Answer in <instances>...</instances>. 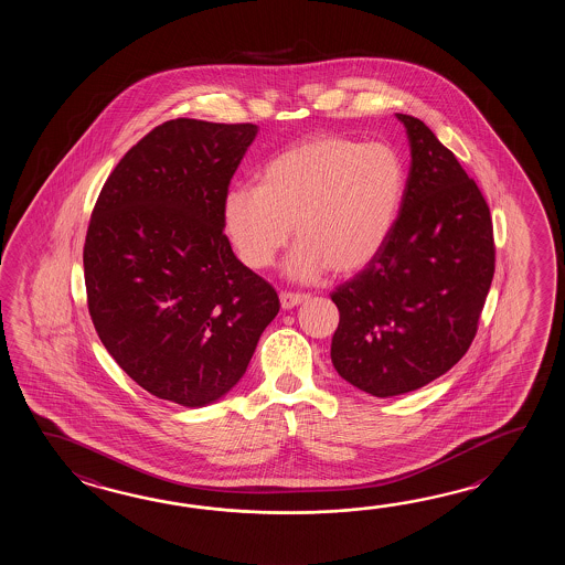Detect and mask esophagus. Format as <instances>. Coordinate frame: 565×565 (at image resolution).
I'll list each match as a JSON object with an SVG mask.
<instances>
[{
  "label": "esophagus",
  "mask_w": 565,
  "mask_h": 565,
  "mask_svg": "<svg viewBox=\"0 0 565 565\" xmlns=\"http://www.w3.org/2000/svg\"><path fill=\"white\" fill-rule=\"evenodd\" d=\"M307 299H309L307 295H299V292H280V307L288 311V309L299 307Z\"/></svg>",
  "instance_id": "34e87169"
}]
</instances>
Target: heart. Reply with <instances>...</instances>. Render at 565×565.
Instances as JSON below:
<instances>
[{"mask_svg": "<svg viewBox=\"0 0 565 565\" xmlns=\"http://www.w3.org/2000/svg\"><path fill=\"white\" fill-rule=\"evenodd\" d=\"M406 171L384 143L312 135L273 157L260 185H234L222 217L242 265L265 270L287 246H299L287 275L315 280L327 268L353 275L382 253L396 226Z\"/></svg>", "mask_w": 565, "mask_h": 565, "instance_id": "obj_1", "label": "heart"}]
</instances>
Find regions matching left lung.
Instances as JSON below:
<instances>
[{
    "mask_svg": "<svg viewBox=\"0 0 565 565\" xmlns=\"http://www.w3.org/2000/svg\"><path fill=\"white\" fill-rule=\"evenodd\" d=\"M408 135L406 192L382 253L331 299L337 373L375 397L408 394L469 351L494 275L489 205L420 119Z\"/></svg>",
    "mask_w": 565,
    "mask_h": 565,
    "instance_id": "1",
    "label": "left lung"
}]
</instances>
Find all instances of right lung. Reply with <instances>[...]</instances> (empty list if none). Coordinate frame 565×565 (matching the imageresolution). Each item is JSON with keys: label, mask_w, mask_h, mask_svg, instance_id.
<instances>
[{"label": "right lung", "mask_w": 565, "mask_h": 565, "mask_svg": "<svg viewBox=\"0 0 565 565\" xmlns=\"http://www.w3.org/2000/svg\"><path fill=\"white\" fill-rule=\"evenodd\" d=\"M256 132L253 122L159 125L113 169L86 232V297L103 345L149 394L185 408L241 382L280 309L224 234V195Z\"/></svg>", "instance_id": "obj_1"}]
</instances>
